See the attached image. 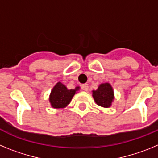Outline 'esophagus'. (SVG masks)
<instances>
[{
    "mask_svg": "<svg viewBox=\"0 0 158 158\" xmlns=\"http://www.w3.org/2000/svg\"><path fill=\"white\" fill-rule=\"evenodd\" d=\"M81 88L84 91H88V90H89V85H88L87 84H84V85H82Z\"/></svg>",
    "mask_w": 158,
    "mask_h": 158,
    "instance_id": "1",
    "label": "esophagus"
}]
</instances>
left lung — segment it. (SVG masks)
Returning <instances> with one entry per match:
<instances>
[{
    "instance_id": "8db88e82",
    "label": "left lung",
    "mask_w": 158,
    "mask_h": 158,
    "mask_svg": "<svg viewBox=\"0 0 158 158\" xmlns=\"http://www.w3.org/2000/svg\"><path fill=\"white\" fill-rule=\"evenodd\" d=\"M93 97L97 105L102 107H110L115 99L112 86L109 83H102L96 90H93Z\"/></svg>"
}]
</instances>
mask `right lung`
<instances>
[{
	"label": "right lung",
	"instance_id": "right-lung-1",
	"mask_svg": "<svg viewBox=\"0 0 158 158\" xmlns=\"http://www.w3.org/2000/svg\"><path fill=\"white\" fill-rule=\"evenodd\" d=\"M80 90V87L77 86L74 89H68L62 82L58 81L54 86L49 96V101L53 108H65L70 103L75 93Z\"/></svg>",
	"mask_w": 158,
	"mask_h": 158
}]
</instances>
